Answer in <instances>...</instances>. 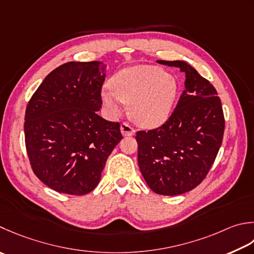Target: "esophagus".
<instances>
[{
    "label": "esophagus",
    "instance_id": "esophagus-1",
    "mask_svg": "<svg viewBox=\"0 0 254 254\" xmlns=\"http://www.w3.org/2000/svg\"><path fill=\"white\" fill-rule=\"evenodd\" d=\"M120 130L123 136H132L135 134V131H134V128H132L130 126H128L127 123H122L121 127H120Z\"/></svg>",
    "mask_w": 254,
    "mask_h": 254
}]
</instances>
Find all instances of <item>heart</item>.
I'll list each match as a JSON object with an SVG mask.
<instances>
[{
  "label": "heart",
  "mask_w": 254,
  "mask_h": 254,
  "mask_svg": "<svg viewBox=\"0 0 254 254\" xmlns=\"http://www.w3.org/2000/svg\"><path fill=\"white\" fill-rule=\"evenodd\" d=\"M177 94V81L162 68L147 64L124 68L114 74L110 88L101 91L111 117L121 116L123 105L131 106V117L146 128L160 127L170 118Z\"/></svg>",
  "instance_id": "heart-1"
}]
</instances>
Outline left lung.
Instances as JSON below:
<instances>
[{"label": "left lung", "mask_w": 254, "mask_h": 254, "mask_svg": "<svg viewBox=\"0 0 254 254\" xmlns=\"http://www.w3.org/2000/svg\"><path fill=\"white\" fill-rule=\"evenodd\" d=\"M158 64L185 73V90L162 127L136 133L138 167L151 190L176 196L193 190L209 172L222 143L225 118L215 87L183 61Z\"/></svg>", "instance_id": "1"}]
</instances>
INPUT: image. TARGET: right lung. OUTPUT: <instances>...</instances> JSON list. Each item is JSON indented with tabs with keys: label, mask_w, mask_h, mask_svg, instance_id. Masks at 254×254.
Instances as JSON below:
<instances>
[{
	"label": "right lung",
	"mask_w": 254,
	"mask_h": 254,
	"mask_svg": "<svg viewBox=\"0 0 254 254\" xmlns=\"http://www.w3.org/2000/svg\"><path fill=\"white\" fill-rule=\"evenodd\" d=\"M102 62H69L48 74L25 112V144L33 171L58 192L86 195L100 182L120 124L104 120Z\"/></svg>",
	"instance_id": "right-lung-1"
}]
</instances>
